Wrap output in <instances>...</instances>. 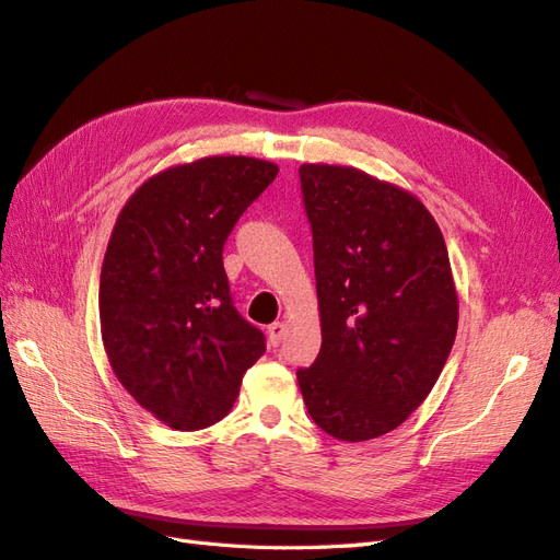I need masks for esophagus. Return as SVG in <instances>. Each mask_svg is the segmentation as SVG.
<instances>
[{
	"label": "esophagus",
	"instance_id": "obj_1",
	"mask_svg": "<svg viewBox=\"0 0 560 560\" xmlns=\"http://www.w3.org/2000/svg\"><path fill=\"white\" fill-rule=\"evenodd\" d=\"M284 331H287L284 322H273V325L268 327V341H270V346L278 348L282 343V338H284Z\"/></svg>",
	"mask_w": 560,
	"mask_h": 560
}]
</instances>
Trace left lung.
Masks as SVG:
<instances>
[{"label":"left lung","mask_w":560,"mask_h":560,"mask_svg":"<svg viewBox=\"0 0 560 560\" xmlns=\"http://www.w3.org/2000/svg\"><path fill=\"white\" fill-rule=\"evenodd\" d=\"M313 231L322 348L296 378L341 442L399 428L430 395L457 331L444 235L422 202L343 165L299 167Z\"/></svg>","instance_id":"8db88e82"}]
</instances>
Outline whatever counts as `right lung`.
<instances>
[{
  "mask_svg": "<svg viewBox=\"0 0 560 560\" xmlns=\"http://www.w3.org/2000/svg\"><path fill=\"white\" fill-rule=\"evenodd\" d=\"M278 165L210 156L144 182L116 219L100 327L132 399L175 430L222 420L266 336L233 306L224 243Z\"/></svg>",
  "mask_w": 560,
  "mask_h": 560,
  "instance_id": "add662e5",
  "label": "right lung"
}]
</instances>
